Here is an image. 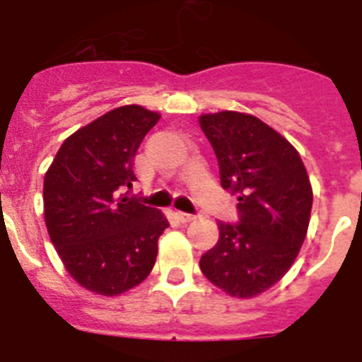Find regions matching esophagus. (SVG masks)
<instances>
[{
    "instance_id": "34e87169",
    "label": "esophagus",
    "mask_w": 362,
    "mask_h": 362,
    "mask_svg": "<svg viewBox=\"0 0 362 362\" xmlns=\"http://www.w3.org/2000/svg\"><path fill=\"white\" fill-rule=\"evenodd\" d=\"M197 216H194V214H188V212H177V219L181 221V223H190V221L196 219Z\"/></svg>"
}]
</instances>
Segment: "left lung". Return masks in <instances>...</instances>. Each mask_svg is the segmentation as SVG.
<instances>
[{
    "instance_id": "left-lung-1",
    "label": "left lung",
    "mask_w": 362,
    "mask_h": 362,
    "mask_svg": "<svg viewBox=\"0 0 362 362\" xmlns=\"http://www.w3.org/2000/svg\"><path fill=\"white\" fill-rule=\"evenodd\" d=\"M219 163L221 187L238 196V223L219 221V241L201 255L204 277L248 299L270 288L299 254L312 212V187L297 150L250 114L199 117Z\"/></svg>"
}]
</instances>
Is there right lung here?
<instances>
[{
    "label": "right lung",
    "instance_id": "obj_1",
    "mask_svg": "<svg viewBox=\"0 0 362 362\" xmlns=\"http://www.w3.org/2000/svg\"><path fill=\"white\" fill-rule=\"evenodd\" d=\"M158 112L114 108L66 137L45 174V223L70 276L99 296H119L146 279L168 221L129 197L134 156Z\"/></svg>",
    "mask_w": 362,
    "mask_h": 362
}]
</instances>
